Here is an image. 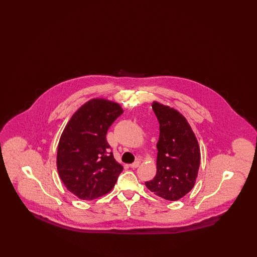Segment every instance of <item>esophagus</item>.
Returning a JSON list of instances; mask_svg holds the SVG:
<instances>
[{
	"label": "esophagus",
	"mask_w": 257,
	"mask_h": 257,
	"mask_svg": "<svg viewBox=\"0 0 257 257\" xmlns=\"http://www.w3.org/2000/svg\"><path fill=\"white\" fill-rule=\"evenodd\" d=\"M139 165H140V162H139V161H136V162H134L133 164H131V165H130V167H131L132 169H136V168H138V167H139Z\"/></svg>",
	"instance_id": "obj_1"
}]
</instances>
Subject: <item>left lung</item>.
Returning a JSON list of instances; mask_svg holds the SVG:
<instances>
[{"label": "left lung", "instance_id": "left-lung-1", "mask_svg": "<svg viewBox=\"0 0 257 257\" xmlns=\"http://www.w3.org/2000/svg\"><path fill=\"white\" fill-rule=\"evenodd\" d=\"M152 109L160 124L157 173L146 182L148 190L167 200H178L196 183L200 150L196 136L183 115L158 102Z\"/></svg>", "mask_w": 257, "mask_h": 257}]
</instances>
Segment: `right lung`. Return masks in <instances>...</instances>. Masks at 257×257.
Segmentation results:
<instances>
[{
	"label": "right lung",
	"instance_id": "add662e5",
	"mask_svg": "<svg viewBox=\"0 0 257 257\" xmlns=\"http://www.w3.org/2000/svg\"><path fill=\"white\" fill-rule=\"evenodd\" d=\"M122 113L117 103L95 98L66 124L58 147L57 167L62 183L79 198L91 200L108 194L123 171L106 139L110 125Z\"/></svg>",
	"mask_w": 257,
	"mask_h": 257
}]
</instances>
